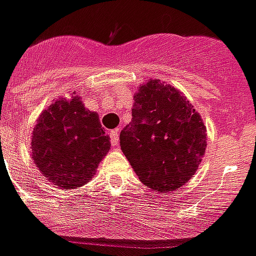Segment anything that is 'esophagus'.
Here are the masks:
<instances>
[{"label": "esophagus", "mask_w": 256, "mask_h": 256, "mask_svg": "<svg viewBox=\"0 0 256 256\" xmlns=\"http://www.w3.org/2000/svg\"><path fill=\"white\" fill-rule=\"evenodd\" d=\"M110 144L114 146H118V130H110Z\"/></svg>", "instance_id": "obj_1"}]
</instances>
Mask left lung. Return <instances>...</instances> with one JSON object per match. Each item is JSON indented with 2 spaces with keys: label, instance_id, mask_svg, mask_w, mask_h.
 I'll return each mask as SVG.
<instances>
[{
  "label": "left lung",
  "instance_id": "1",
  "mask_svg": "<svg viewBox=\"0 0 256 256\" xmlns=\"http://www.w3.org/2000/svg\"><path fill=\"white\" fill-rule=\"evenodd\" d=\"M132 122L120 146L142 184L159 192L176 191L191 179L207 146V130L180 90L148 80L134 96Z\"/></svg>",
  "mask_w": 256,
  "mask_h": 256
}]
</instances>
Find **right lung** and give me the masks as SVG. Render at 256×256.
I'll use <instances>...</instances> for the list:
<instances>
[{
	"label": "right lung",
	"mask_w": 256,
	"mask_h": 256,
	"mask_svg": "<svg viewBox=\"0 0 256 256\" xmlns=\"http://www.w3.org/2000/svg\"><path fill=\"white\" fill-rule=\"evenodd\" d=\"M32 159L49 182L64 190L92 179L110 148L98 114L73 93L54 101L40 114L32 136Z\"/></svg>",
	"instance_id": "right-lung-1"
}]
</instances>
